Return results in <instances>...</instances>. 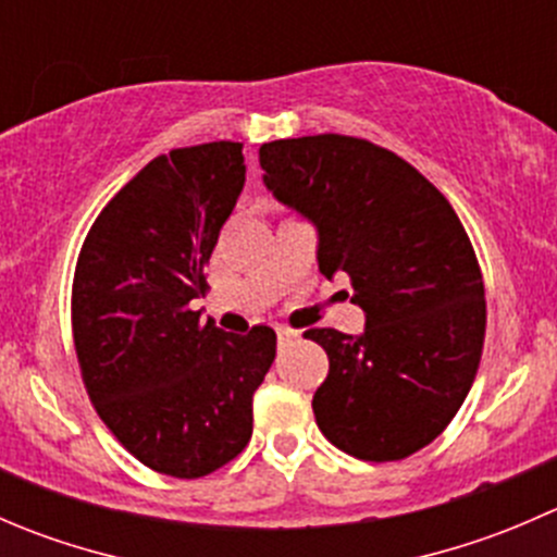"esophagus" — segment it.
I'll return each instance as SVG.
<instances>
[{"mask_svg": "<svg viewBox=\"0 0 557 557\" xmlns=\"http://www.w3.org/2000/svg\"><path fill=\"white\" fill-rule=\"evenodd\" d=\"M296 339H299V331H294V329H277V342H280V347L294 345Z\"/></svg>", "mask_w": 557, "mask_h": 557, "instance_id": "esophagus-1", "label": "esophagus"}]
</instances>
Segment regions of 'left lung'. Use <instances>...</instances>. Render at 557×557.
<instances>
[{
	"mask_svg": "<svg viewBox=\"0 0 557 557\" xmlns=\"http://www.w3.org/2000/svg\"><path fill=\"white\" fill-rule=\"evenodd\" d=\"M263 185L318 232V269L347 274L358 336L310 329L329 356L312 409L325 440L361 460H401L455 418L485 339V285L450 201L391 150L342 134L274 139Z\"/></svg>",
	"mask_w": 557,
	"mask_h": 557,
	"instance_id": "obj_1",
	"label": "left lung"
}]
</instances>
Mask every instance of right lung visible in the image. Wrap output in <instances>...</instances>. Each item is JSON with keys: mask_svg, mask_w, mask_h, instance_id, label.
Here are the masks:
<instances>
[{"mask_svg": "<svg viewBox=\"0 0 557 557\" xmlns=\"http://www.w3.org/2000/svg\"><path fill=\"white\" fill-rule=\"evenodd\" d=\"M243 185V143L159 156L99 212L77 258L72 334L88 396L139 463L177 480L245 450L277 347L269 325L228 334L190 310Z\"/></svg>", "mask_w": 557, "mask_h": 557, "instance_id": "obj_1", "label": "right lung"}]
</instances>
